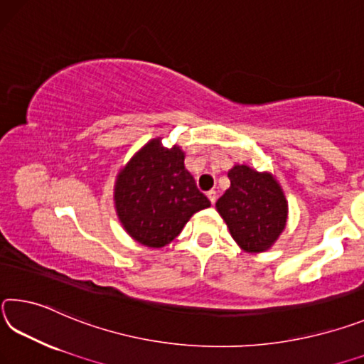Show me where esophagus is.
<instances>
[{
	"label": "esophagus",
	"mask_w": 364,
	"mask_h": 364,
	"mask_svg": "<svg viewBox=\"0 0 364 364\" xmlns=\"http://www.w3.org/2000/svg\"><path fill=\"white\" fill-rule=\"evenodd\" d=\"M206 195H208V198H210V201H211L213 205L216 203V200H218V195H216V192H214V190H210V192H208Z\"/></svg>",
	"instance_id": "1"
}]
</instances>
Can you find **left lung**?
<instances>
[{
    "label": "left lung",
    "mask_w": 364,
    "mask_h": 364,
    "mask_svg": "<svg viewBox=\"0 0 364 364\" xmlns=\"http://www.w3.org/2000/svg\"><path fill=\"white\" fill-rule=\"evenodd\" d=\"M230 187L216 201V210L228 224L237 245L248 253L272 247L287 223V200L269 172H258L245 164L229 171Z\"/></svg>",
    "instance_id": "left-lung-1"
}]
</instances>
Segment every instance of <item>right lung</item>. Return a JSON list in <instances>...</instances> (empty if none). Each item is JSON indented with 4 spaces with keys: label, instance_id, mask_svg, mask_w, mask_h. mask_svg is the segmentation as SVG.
Masks as SVG:
<instances>
[{
    "label": "right lung",
    "instance_id": "add662e5",
    "mask_svg": "<svg viewBox=\"0 0 364 364\" xmlns=\"http://www.w3.org/2000/svg\"><path fill=\"white\" fill-rule=\"evenodd\" d=\"M181 146L153 139L117 174L114 205L127 234L141 245L161 248L181 234L196 211L210 208L183 164Z\"/></svg>",
    "mask_w": 364,
    "mask_h": 364
}]
</instances>
